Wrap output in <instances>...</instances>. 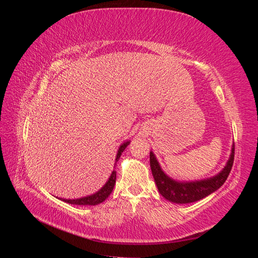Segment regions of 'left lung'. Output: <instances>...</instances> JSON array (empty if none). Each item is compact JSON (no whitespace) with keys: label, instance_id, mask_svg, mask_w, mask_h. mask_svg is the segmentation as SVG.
Wrapping results in <instances>:
<instances>
[{"label":"left lung","instance_id":"8db88e82","mask_svg":"<svg viewBox=\"0 0 258 258\" xmlns=\"http://www.w3.org/2000/svg\"><path fill=\"white\" fill-rule=\"evenodd\" d=\"M235 157V144L231 147L230 157L224 169L213 177L192 182H179L163 172L153 152L150 153L152 173L161 196L174 204H190L209 196L225 183L227 179Z\"/></svg>","mask_w":258,"mask_h":258}]
</instances>
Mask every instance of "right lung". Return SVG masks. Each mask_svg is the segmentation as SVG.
Wrapping results in <instances>:
<instances>
[{
	"label": "right lung",
	"instance_id": "right-lung-1",
	"mask_svg": "<svg viewBox=\"0 0 258 258\" xmlns=\"http://www.w3.org/2000/svg\"><path fill=\"white\" fill-rule=\"evenodd\" d=\"M129 143H130V141L123 142L119 146L118 152H117V155H116L115 165H116V162L118 161V159L120 158L121 153L124 151V148H126L129 145ZM115 182H116V171L113 170V172H112L110 178H108V181L104 184L102 188L98 190L97 192L90 195V196L83 197V198H77V199H62L61 198V200H63L64 202H68V204L77 205V206H97V205L101 204V202H103L108 196H110L113 188H114Z\"/></svg>",
	"mask_w": 258,
	"mask_h": 258
}]
</instances>
